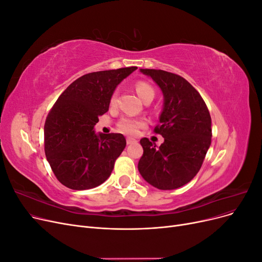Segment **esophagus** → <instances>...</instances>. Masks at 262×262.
<instances>
[{
    "label": "esophagus",
    "instance_id": "esophagus-1",
    "mask_svg": "<svg viewBox=\"0 0 262 262\" xmlns=\"http://www.w3.org/2000/svg\"><path fill=\"white\" fill-rule=\"evenodd\" d=\"M137 142V140L136 139H133V138H126V144H133V143H136Z\"/></svg>",
    "mask_w": 262,
    "mask_h": 262
}]
</instances>
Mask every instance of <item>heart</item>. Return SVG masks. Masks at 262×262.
Segmentation results:
<instances>
[{"instance_id":"heart-1","label":"heart","mask_w":262,"mask_h":262,"mask_svg":"<svg viewBox=\"0 0 262 262\" xmlns=\"http://www.w3.org/2000/svg\"><path fill=\"white\" fill-rule=\"evenodd\" d=\"M134 86H136V91L139 95V97L143 101H145L147 99L152 100L154 98L155 91L148 83H146L144 81H139L136 83V85ZM117 95H118L117 91L112 95V98H110V104L112 105L116 104ZM144 125H145V121L141 120V119L125 116L119 120L118 129L125 134H131V136H134V134H137L139 132V130L141 128H143Z\"/></svg>"}]
</instances>
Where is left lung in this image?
<instances>
[{
    "instance_id": "8db88e82",
    "label": "left lung",
    "mask_w": 262,
    "mask_h": 262,
    "mask_svg": "<svg viewBox=\"0 0 262 262\" xmlns=\"http://www.w3.org/2000/svg\"><path fill=\"white\" fill-rule=\"evenodd\" d=\"M140 71L152 77L163 92L164 107L154 132L161 134L164 142L157 147L147 138L141 139L143 155L138 168L153 187L177 189L193 179L211 145L209 109L201 95L184 77L163 70Z\"/></svg>"
}]
</instances>
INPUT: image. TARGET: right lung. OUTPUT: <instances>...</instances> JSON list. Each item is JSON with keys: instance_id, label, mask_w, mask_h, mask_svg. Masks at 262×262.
<instances>
[{"instance_id": "1", "label": "right lung", "mask_w": 262, "mask_h": 262, "mask_svg": "<svg viewBox=\"0 0 262 262\" xmlns=\"http://www.w3.org/2000/svg\"><path fill=\"white\" fill-rule=\"evenodd\" d=\"M137 67L99 71L78 77L63 92L45 123V152L57 179L73 190L101 185L125 147L121 133L96 134L116 87Z\"/></svg>"}]
</instances>
